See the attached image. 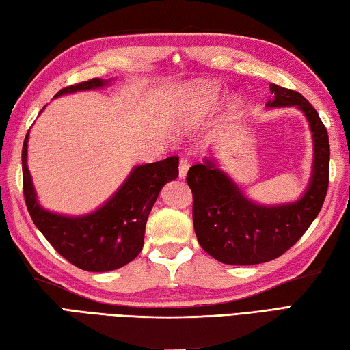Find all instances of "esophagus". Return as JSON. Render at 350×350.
Returning <instances> with one entry per match:
<instances>
[{
  "label": "esophagus",
  "mask_w": 350,
  "mask_h": 350,
  "mask_svg": "<svg viewBox=\"0 0 350 350\" xmlns=\"http://www.w3.org/2000/svg\"><path fill=\"white\" fill-rule=\"evenodd\" d=\"M188 168H189L188 159H180V162H179V177H180V179H185V176L188 173Z\"/></svg>",
  "instance_id": "34e87169"
}]
</instances>
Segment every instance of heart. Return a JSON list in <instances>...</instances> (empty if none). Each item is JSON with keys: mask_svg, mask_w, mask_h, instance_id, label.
I'll list each match as a JSON object with an SVG mask.
<instances>
[{"mask_svg": "<svg viewBox=\"0 0 350 350\" xmlns=\"http://www.w3.org/2000/svg\"><path fill=\"white\" fill-rule=\"evenodd\" d=\"M216 102V92L213 88L205 86L200 90V92L198 94V97L194 98V105L193 108L189 109L188 112H185V116L180 118V125L188 126L191 123L199 122L206 112H208L213 106H215Z\"/></svg>", "mask_w": 350, "mask_h": 350, "instance_id": "heart-1", "label": "heart"}]
</instances>
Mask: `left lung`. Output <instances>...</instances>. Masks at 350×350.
I'll return each mask as SVG.
<instances>
[{"label":"left lung","mask_w":350,"mask_h":350,"mask_svg":"<svg viewBox=\"0 0 350 350\" xmlns=\"http://www.w3.org/2000/svg\"><path fill=\"white\" fill-rule=\"evenodd\" d=\"M269 108L296 106L313 137V171L299 200L264 206L247 199L213 161L193 165L187 182L193 193V224L204 250L224 264L253 265L280 258L301 239L321 211L329 187V135L317 109L299 92L270 85Z\"/></svg>","instance_id":"1"}]
</instances>
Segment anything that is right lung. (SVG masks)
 I'll list each match as a JSON object with an SVG mask.
<instances>
[{
  "label": "right lung",
  "mask_w": 350,
  "mask_h": 350,
  "mask_svg": "<svg viewBox=\"0 0 350 350\" xmlns=\"http://www.w3.org/2000/svg\"><path fill=\"white\" fill-rule=\"evenodd\" d=\"M109 80L91 79L63 88L55 94L97 90ZM43 111V109H41ZM27 139L23 144V193L32 221L49 244L81 270L109 271L120 269L137 256L144 247L145 225L162 187L179 176V157L135 167L118 191L97 211L70 217L40 206L27 170Z\"/></svg>",
  "instance_id": "1"
}]
</instances>
